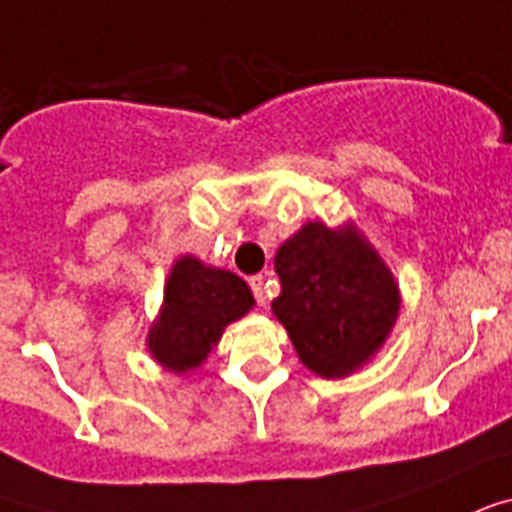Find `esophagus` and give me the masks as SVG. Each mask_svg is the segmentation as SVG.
<instances>
[{
    "label": "esophagus",
    "mask_w": 512,
    "mask_h": 512,
    "mask_svg": "<svg viewBox=\"0 0 512 512\" xmlns=\"http://www.w3.org/2000/svg\"><path fill=\"white\" fill-rule=\"evenodd\" d=\"M251 291H253V296H256V301H259V307H267V291H264V277H261V275L251 277Z\"/></svg>",
    "instance_id": "1"
}]
</instances>
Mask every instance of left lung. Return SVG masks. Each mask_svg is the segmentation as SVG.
<instances>
[{
	"mask_svg": "<svg viewBox=\"0 0 512 512\" xmlns=\"http://www.w3.org/2000/svg\"><path fill=\"white\" fill-rule=\"evenodd\" d=\"M275 272L280 296L272 312L301 363L323 379L366 366L398 320V283L352 224H304L277 248Z\"/></svg>",
	"mask_w": 512,
	"mask_h": 512,
	"instance_id": "obj_1",
	"label": "left lung"
}]
</instances>
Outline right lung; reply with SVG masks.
<instances>
[{
  "label": "right lung",
  "instance_id": "right-lung-1",
  "mask_svg": "<svg viewBox=\"0 0 512 512\" xmlns=\"http://www.w3.org/2000/svg\"><path fill=\"white\" fill-rule=\"evenodd\" d=\"M253 304L243 277L181 256L170 269L160 318L149 328L146 347L162 368L186 374L208 358L224 328L243 318Z\"/></svg>",
  "mask_w": 512,
  "mask_h": 512
}]
</instances>
